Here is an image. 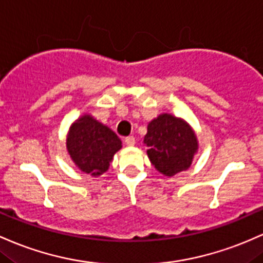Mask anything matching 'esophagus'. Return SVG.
Returning <instances> with one entry per match:
<instances>
[{"instance_id": "obj_1", "label": "esophagus", "mask_w": 263, "mask_h": 263, "mask_svg": "<svg viewBox=\"0 0 263 263\" xmlns=\"http://www.w3.org/2000/svg\"><path fill=\"white\" fill-rule=\"evenodd\" d=\"M125 145L128 146V147L135 146V137H134V136L126 137V138H125Z\"/></svg>"}]
</instances>
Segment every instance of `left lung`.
<instances>
[{"instance_id":"1","label":"left lung","mask_w":263,"mask_h":263,"mask_svg":"<svg viewBox=\"0 0 263 263\" xmlns=\"http://www.w3.org/2000/svg\"><path fill=\"white\" fill-rule=\"evenodd\" d=\"M143 143L148 147L151 163L167 177L189 170L198 151V140L191 125L171 114H161L149 121Z\"/></svg>"}]
</instances>
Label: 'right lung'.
<instances>
[{"mask_svg": "<svg viewBox=\"0 0 263 263\" xmlns=\"http://www.w3.org/2000/svg\"><path fill=\"white\" fill-rule=\"evenodd\" d=\"M66 147L77 168L99 177L107 171L115 154L122 148V142L109 127L85 114L68 128Z\"/></svg>", "mask_w": 263, "mask_h": 263, "instance_id": "1", "label": "right lung"}]
</instances>
